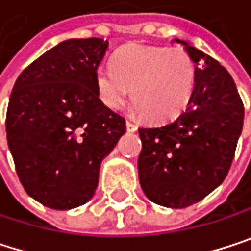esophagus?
<instances>
[{
    "instance_id": "34e87169",
    "label": "esophagus",
    "mask_w": 251,
    "mask_h": 251,
    "mask_svg": "<svg viewBox=\"0 0 251 251\" xmlns=\"http://www.w3.org/2000/svg\"><path fill=\"white\" fill-rule=\"evenodd\" d=\"M126 129L129 131V132H135L137 129H138V126L134 123V122H131V120H126Z\"/></svg>"
}]
</instances>
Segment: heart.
I'll return each instance as SVG.
<instances>
[{"label": "heart", "instance_id": "obj_1", "mask_svg": "<svg viewBox=\"0 0 251 251\" xmlns=\"http://www.w3.org/2000/svg\"><path fill=\"white\" fill-rule=\"evenodd\" d=\"M111 66L95 72L98 97L108 108H122L132 94L147 119L163 122L181 114L193 97L196 64L182 47L129 44Z\"/></svg>", "mask_w": 251, "mask_h": 251}]
</instances>
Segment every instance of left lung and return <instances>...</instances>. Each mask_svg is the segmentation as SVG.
<instances>
[{"instance_id": "1", "label": "left lung", "mask_w": 251, "mask_h": 251, "mask_svg": "<svg viewBox=\"0 0 251 251\" xmlns=\"http://www.w3.org/2000/svg\"><path fill=\"white\" fill-rule=\"evenodd\" d=\"M182 44L196 63V86L187 108L162 126L140 128L138 175L156 204L188 207L219 187L241 135L244 105L228 70L215 58Z\"/></svg>"}]
</instances>
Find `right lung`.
Here are the masks:
<instances>
[{"mask_svg":"<svg viewBox=\"0 0 251 251\" xmlns=\"http://www.w3.org/2000/svg\"><path fill=\"white\" fill-rule=\"evenodd\" d=\"M108 48L101 38L67 39L17 77L5 131L16 172L41 204L69 210L92 199L100 165L126 132L125 119L98 97L95 72Z\"/></svg>","mask_w":251,"mask_h":251,"instance_id":"add662e5","label":"right lung"}]
</instances>
